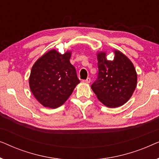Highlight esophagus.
<instances>
[{
  "mask_svg": "<svg viewBox=\"0 0 159 159\" xmlns=\"http://www.w3.org/2000/svg\"><path fill=\"white\" fill-rule=\"evenodd\" d=\"M82 82H85V83H90V77H88L86 80H82Z\"/></svg>",
  "mask_w": 159,
  "mask_h": 159,
  "instance_id": "34e87169",
  "label": "esophagus"
}]
</instances>
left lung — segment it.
<instances>
[{"instance_id": "obj_1", "label": "left lung", "mask_w": 159, "mask_h": 159, "mask_svg": "<svg viewBox=\"0 0 159 159\" xmlns=\"http://www.w3.org/2000/svg\"><path fill=\"white\" fill-rule=\"evenodd\" d=\"M98 75L91 88L98 99L108 108H116L129 101L137 86L138 76L131 61L117 50L114 60L106 52L97 54Z\"/></svg>"}]
</instances>
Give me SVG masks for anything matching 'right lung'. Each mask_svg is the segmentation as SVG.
Returning a JSON list of instances; mask_svg holds the SVG:
<instances>
[{
  "mask_svg": "<svg viewBox=\"0 0 159 159\" xmlns=\"http://www.w3.org/2000/svg\"><path fill=\"white\" fill-rule=\"evenodd\" d=\"M71 51L61 54L51 50L37 60L29 78L31 92L45 107L58 108L69 98L80 82L71 64Z\"/></svg>",
  "mask_w": 159,
  "mask_h": 159,
  "instance_id": "1",
  "label": "right lung"
}]
</instances>
